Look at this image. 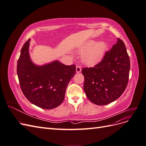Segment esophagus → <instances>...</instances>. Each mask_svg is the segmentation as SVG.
Masks as SVG:
<instances>
[{
  "instance_id": "esophagus-1",
  "label": "esophagus",
  "mask_w": 146,
  "mask_h": 146,
  "mask_svg": "<svg viewBox=\"0 0 146 146\" xmlns=\"http://www.w3.org/2000/svg\"><path fill=\"white\" fill-rule=\"evenodd\" d=\"M82 71V68L80 66H76V72L77 73L80 72Z\"/></svg>"
}]
</instances>
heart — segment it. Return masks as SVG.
Here are the masks:
<instances>
[{"label":"heart","instance_id":"obj_1","mask_svg":"<svg viewBox=\"0 0 146 146\" xmlns=\"http://www.w3.org/2000/svg\"><path fill=\"white\" fill-rule=\"evenodd\" d=\"M106 44L100 41L96 43L94 41H90L83 44L79 49L82 56L83 62L88 65H94L98 63L103 58L106 50Z\"/></svg>","mask_w":146,"mask_h":146}]
</instances>
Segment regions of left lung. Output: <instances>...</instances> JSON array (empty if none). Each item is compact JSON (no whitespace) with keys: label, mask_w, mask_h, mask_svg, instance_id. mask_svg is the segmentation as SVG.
I'll return each instance as SVG.
<instances>
[{"label":"left lung","mask_w":146,"mask_h":146,"mask_svg":"<svg viewBox=\"0 0 146 146\" xmlns=\"http://www.w3.org/2000/svg\"><path fill=\"white\" fill-rule=\"evenodd\" d=\"M130 69L125 44L117 38L116 44L106 52L100 63L94 67L82 69L85 77L83 89L88 99L98 105L116 100L126 89Z\"/></svg>","instance_id":"1"}]
</instances>
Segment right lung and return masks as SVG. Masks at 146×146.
Instances as JSON below:
<instances>
[{
	"label": "right lung",
	"instance_id": "1",
	"mask_svg": "<svg viewBox=\"0 0 146 146\" xmlns=\"http://www.w3.org/2000/svg\"><path fill=\"white\" fill-rule=\"evenodd\" d=\"M30 39L21 48L17 74L24 95L31 103L43 109H53L63 102L66 88L76 73V65L55 61L42 66L35 65L29 53Z\"/></svg>",
	"mask_w": 146,
	"mask_h": 146
}]
</instances>
